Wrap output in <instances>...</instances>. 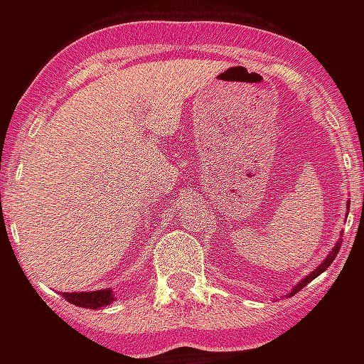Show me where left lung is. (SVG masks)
Here are the masks:
<instances>
[{
	"label": "left lung",
	"mask_w": 364,
	"mask_h": 364,
	"mask_svg": "<svg viewBox=\"0 0 364 364\" xmlns=\"http://www.w3.org/2000/svg\"><path fill=\"white\" fill-rule=\"evenodd\" d=\"M338 250H340V242H338V244L334 245V247H332V252H330V254H328V256H326V260H323V262L319 264L318 268H314V272H309V274H307V277H305V279H301V281L297 282V284H295V287H293V289H291V291H289V293H287V295H289V297H293V295H295V293H297V291H301V289H303V287H305V284H307V282H309V281H314V279H316V277H319V274H321V272H323V270H326V268H328V266H330V264L334 262V258H336Z\"/></svg>",
	"instance_id": "1"
}]
</instances>
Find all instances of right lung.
Listing matches in <instances>:
<instances>
[{
    "mask_svg": "<svg viewBox=\"0 0 364 364\" xmlns=\"http://www.w3.org/2000/svg\"><path fill=\"white\" fill-rule=\"evenodd\" d=\"M63 297L77 307L100 309L114 301V293L112 289H100V291H83V293H63Z\"/></svg>",
    "mask_w": 364,
    "mask_h": 364,
    "instance_id": "right-lung-1",
    "label": "right lung"
}]
</instances>
